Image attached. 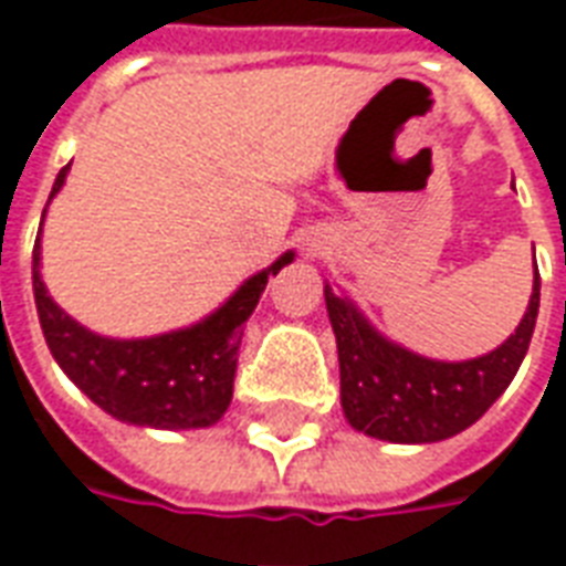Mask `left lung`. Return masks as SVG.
<instances>
[{
  "mask_svg": "<svg viewBox=\"0 0 566 566\" xmlns=\"http://www.w3.org/2000/svg\"><path fill=\"white\" fill-rule=\"evenodd\" d=\"M336 348L339 391L348 424L388 442H437L485 416L510 388L534 336L539 312V272L522 324L491 355L442 364L381 339L348 300L324 287Z\"/></svg>",
  "mask_w": 566,
  "mask_h": 566,
  "instance_id": "left-lung-1",
  "label": "left lung"
}]
</instances>
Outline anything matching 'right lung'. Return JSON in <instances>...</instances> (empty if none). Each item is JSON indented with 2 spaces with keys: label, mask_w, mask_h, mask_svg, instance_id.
Here are the masks:
<instances>
[{
  "label": "right lung",
  "mask_w": 566,
  "mask_h": 566,
  "mask_svg": "<svg viewBox=\"0 0 566 566\" xmlns=\"http://www.w3.org/2000/svg\"><path fill=\"white\" fill-rule=\"evenodd\" d=\"M66 172L69 166H63L51 197L63 187ZM291 260L294 254L287 251L270 270L248 279L227 306L197 327L154 339H103L69 318L44 291L39 239L32 251V291L51 355L93 403L129 424L187 430L214 424L227 412L248 315L258 306L270 275Z\"/></svg>",
  "instance_id": "right-lung-1"
}]
</instances>
